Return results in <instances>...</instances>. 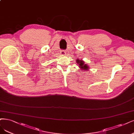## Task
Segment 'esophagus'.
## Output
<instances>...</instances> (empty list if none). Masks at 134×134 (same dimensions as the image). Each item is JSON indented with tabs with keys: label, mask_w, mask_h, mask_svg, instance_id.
I'll return each mask as SVG.
<instances>
[{
	"label": "esophagus",
	"mask_w": 134,
	"mask_h": 134,
	"mask_svg": "<svg viewBox=\"0 0 134 134\" xmlns=\"http://www.w3.org/2000/svg\"><path fill=\"white\" fill-rule=\"evenodd\" d=\"M65 51L64 50H61V52H60V53H61V54L62 55H65Z\"/></svg>",
	"instance_id": "1"
}]
</instances>
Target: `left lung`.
<instances>
[{"instance_id": "left-lung-1", "label": "left lung", "mask_w": 134, "mask_h": 134, "mask_svg": "<svg viewBox=\"0 0 134 134\" xmlns=\"http://www.w3.org/2000/svg\"><path fill=\"white\" fill-rule=\"evenodd\" d=\"M76 62L78 64V65H79L80 68L81 70H86L87 71L88 70V69L89 68L88 66V65H86V64H85L84 62L82 61V60H79V59H77L76 60Z\"/></svg>"}]
</instances>
